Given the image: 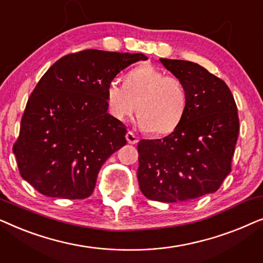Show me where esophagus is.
<instances>
[{
    "label": "esophagus",
    "mask_w": 263,
    "mask_h": 263,
    "mask_svg": "<svg viewBox=\"0 0 263 263\" xmlns=\"http://www.w3.org/2000/svg\"><path fill=\"white\" fill-rule=\"evenodd\" d=\"M125 139H127V141L129 143H133V145H135V143H138L139 141V138L133 132H128L127 134H125Z\"/></svg>",
    "instance_id": "1"
}]
</instances>
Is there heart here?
I'll list each match as a JSON object with an SVG mask.
<instances>
[{
	"mask_svg": "<svg viewBox=\"0 0 263 263\" xmlns=\"http://www.w3.org/2000/svg\"><path fill=\"white\" fill-rule=\"evenodd\" d=\"M110 114L125 121L138 114L140 124L151 134L174 132L184 116L188 93L178 78L152 66H140L124 78V86L111 82L106 88ZM138 109H136V106Z\"/></svg>",
	"mask_w": 263,
	"mask_h": 263,
	"instance_id": "b5f03b06",
	"label": "heart"
}]
</instances>
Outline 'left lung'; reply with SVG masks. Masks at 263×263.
Listing matches in <instances>:
<instances>
[{
	"label": "left lung",
	"instance_id": "1",
	"mask_svg": "<svg viewBox=\"0 0 263 263\" xmlns=\"http://www.w3.org/2000/svg\"><path fill=\"white\" fill-rule=\"evenodd\" d=\"M159 61L184 84L188 104L171 134L140 140L139 186L149 200L185 202L217 192L231 172L238 114L221 79L189 61Z\"/></svg>",
	"mask_w": 263,
	"mask_h": 263
}]
</instances>
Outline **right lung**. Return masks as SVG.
I'll return each instance as SVG.
<instances>
[{
	"instance_id": "add662e5",
	"label": "right lung",
	"mask_w": 263,
	"mask_h": 263,
	"mask_svg": "<svg viewBox=\"0 0 263 263\" xmlns=\"http://www.w3.org/2000/svg\"><path fill=\"white\" fill-rule=\"evenodd\" d=\"M143 53L84 50L60 59L31 93L13 147L25 181L43 195L85 199L127 127L107 112L106 88Z\"/></svg>"
}]
</instances>
